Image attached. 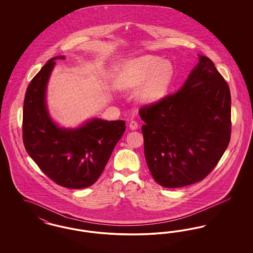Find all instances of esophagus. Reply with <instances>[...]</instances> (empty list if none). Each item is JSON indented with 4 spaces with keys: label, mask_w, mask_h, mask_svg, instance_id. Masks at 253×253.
<instances>
[{
    "label": "esophagus",
    "mask_w": 253,
    "mask_h": 253,
    "mask_svg": "<svg viewBox=\"0 0 253 253\" xmlns=\"http://www.w3.org/2000/svg\"><path fill=\"white\" fill-rule=\"evenodd\" d=\"M129 127L131 130H136L138 128V123L135 121H131L129 123Z\"/></svg>",
    "instance_id": "esophagus-1"
}]
</instances>
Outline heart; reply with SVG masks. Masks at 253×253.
<instances>
[{
	"label": "heart",
	"mask_w": 253,
	"mask_h": 253,
	"mask_svg": "<svg viewBox=\"0 0 253 253\" xmlns=\"http://www.w3.org/2000/svg\"><path fill=\"white\" fill-rule=\"evenodd\" d=\"M172 76L168 61L155 56H145L129 62L121 75L118 85L129 90L141 86L138 98L143 103L157 102L165 95Z\"/></svg>",
	"instance_id": "b5f03b06"
}]
</instances>
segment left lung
Instances as JSON below:
<instances>
[{"mask_svg": "<svg viewBox=\"0 0 253 253\" xmlns=\"http://www.w3.org/2000/svg\"><path fill=\"white\" fill-rule=\"evenodd\" d=\"M230 104L227 82L199 55L179 91L139 109L146 162L159 185L188 186L215 168L230 140Z\"/></svg>", "mask_w": 253, "mask_h": 253, "instance_id": "left-lung-1", "label": "left lung"}]
</instances>
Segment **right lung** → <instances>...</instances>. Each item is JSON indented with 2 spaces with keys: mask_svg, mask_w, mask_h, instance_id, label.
Wrapping results in <instances>:
<instances>
[{
  "mask_svg": "<svg viewBox=\"0 0 253 253\" xmlns=\"http://www.w3.org/2000/svg\"><path fill=\"white\" fill-rule=\"evenodd\" d=\"M56 57L49 60L26 89L23 140L39 168L56 184L69 189L93 185L105 168L125 131V121L94 119L74 130L58 127L45 105V89Z\"/></svg>",
  "mask_w": 253,
  "mask_h": 253,
  "instance_id": "obj_1",
  "label": "right lung"
}]
</instances>
